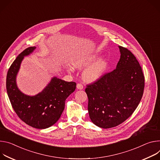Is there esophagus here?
<instances>
[{"label":"esophagus","instance_id":"34e87169","mask_svg":"<svg viewBox=\"0 0 160 160\" xmlns=\"http://www.w3.org/2000/svg\"><path fill=\"white\" fill-rule=\"evenodd\" d=\"M77 88H78V90H82V89H83V86H82V84H81V83H78V84H77Z\"/></svg>","mask_w":160,"mask_h":160}]
</instances>
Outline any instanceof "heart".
Masks as SVG:
<instances>
[{"label":"heart","mask_w":160,"mask_h":160,"mask_svg":"<svg viewBox=\"0 0 160 160\" xmlns=\"http://www.w3.org/2000/svg\"><path fill=\"white\" fill-rule=\"evenodd\" d=\"M98 57L96 55H92L87 57H82L77 60L74 66L78 68H83L92 65L96 60H97ZM108 67V62L105 60H100L88 68H87L84 72V78L88 81H95L100 79L105 73L106 69ZM68 70L70 72L73 70L71 67H68Z\"/></svg>","instance_id":"b5f03b06"}]
</instances>
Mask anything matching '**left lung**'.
<instances>
[{
    "label": "left lung",
    "instance_id": "1",
    "mask_svg": "<svg viewBox=\"0 0 160 160\" xmlns=\"http://www.w3.org/2000/svg\"><path fill=\"white\" fill-rule=\"evenodd\" d=\"M116 68L88 84V110L92 121L102 128L116 127L135 111L142 97L144 76L133 53L119 46Z\"/></svg>",
    "mask_w": 160,
    "mask_h": 160
}]
</instances>
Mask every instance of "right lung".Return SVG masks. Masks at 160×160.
I'll return each mask as SVG.
<instances>
[{
  "mask_svg": "<svg viewBox=\"0 0 160 160\" xmlns=\"http://www.w3.org/2000/svg\"><path fill=\"white\" fill-rule=\"evenodd\" d=\"M35 49V46L25 49L12 62L7 74L6 89L12 107L20 119L33 128L44 129L59 119L65 108V100L75 91L76 83L54 77L36 95L31 97L21 92L16 85V75L24 57Z\"/></svg>",
  "mask_w": 160,
  "mask_h": 160,
  "instance_id": "1",
  "label": "right lung"
}]
</instances>
